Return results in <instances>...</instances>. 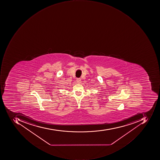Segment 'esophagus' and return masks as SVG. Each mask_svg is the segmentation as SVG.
Listing matches in <instances>:
<instances>
[{
  "label": "esophagus",
  "mask_w": 160,
  "mask_h": 160,
  "mask_svg": "<svg viewBox=\"0 0 160 160\" xmlns=\"http://www.w3.org/2000/svg\"><path fill=\"white\" fill-rule=\"evenodd\" d=\"M76 81L78 83H80L81 82V79L80 78H78L76 79Z\"/></svg>",
  "instance_id": "esophagus-1"
}]
</instances>
